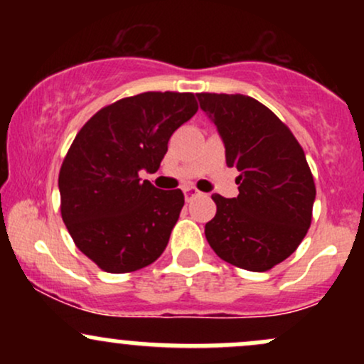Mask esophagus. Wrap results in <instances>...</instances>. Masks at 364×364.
Instances as JSON below:
<instances>
[{
  "instance_id": "34e87169",
  "label": "esophagus",
  "mask_w": 364,
  "mask_h": 364,
  "mask_svg": "<svg viewBox=\"0 0 364 364\" xmlns=\"http://www.w3.org/2000/svg\"><path fill=\"white\" fill-rule=\"evenodd\" d=\"M200 191L196 190V188H186L185 190V195H186V200H190L191 196H195V195H198Z\"/></svg>"
}]
</instances>
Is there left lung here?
Here are the masks:
<instances>
[{
	"mask_svg": "<svg viewBox=\"0 0 364 364\" xmlns=\"http://www.w3.org/2000/svg\"><path fill=\"white\" fill-rule=\"evenodd\" d=\"M217 127L225 164L240 171V195L214 193L217 212L205 237L217 257L265 272L296 252L311 224L315 181L291 129L257 99L243 94H196Z\"/></svg>",
	"mask_w": 364,
	"mask_h": 364,
	"instance_id": "8db88e82",
	"label": "left lung"
}]
</instances>
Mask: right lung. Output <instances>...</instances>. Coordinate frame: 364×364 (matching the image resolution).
Wrapping results in <instances>:
<instances>
[{
  "mask_svg": "<svg viewBox=\"0 0 364 364\" xmlns=\"http://www.w3.org/2000/svg\"><path fill=\"white\" fill-rule=\"evenodd\" d=\"M198 104L190 92H144L102 107L75 136L60 169L61 217L99 269L127 274L161 257L185 205L181 190L141 181Z\"/></svg>",
  "mask_w": 364,
  "mask_h": 364,
  "instance_id": "add662e5",
  "label": "right lung"
}]
</instances>
